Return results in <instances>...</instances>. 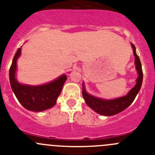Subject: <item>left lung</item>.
Instances as JSON below:
<instances>
[{"instance_id": "obj_1", "label": "left lung", "mask_w": 155, "mask_h": 155, "mask_svg": "<svg viewBox=\"0 0 155 155\" xmlns=\"http://www.w3.org/2000/svg\"><path fill=\"white\" fill-rule=\"evenodd\" d=\"M131 46L133 48V53L135 56V66H136V69L138 71V77L136 79V85L130 90V92L125 96L118 98L116 99H112V100H105V99L94 97L92 95L88 94L85 90L84 85H83L82 95L85 99V102L95 112L100 115L111 116V115H114L125 110V108H128L132 103L133 101L136 97L137 94L138 93L140 89H141L143 79L141 63L139 57L135 51V47L132 43H131Z\"/></svg>"}]
</instances>
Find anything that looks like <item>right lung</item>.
<instances>
[{
    "label": "right lung",
    "mask_w": 155,
    "mask_h": 155,
    "mask_svg": "<svg viewBox=\"0 0 155 155\" xmlns=\"http://www.w3.org/2000/svg\"><path fill=\"white\" fill-rule=\"evenodd\" d=\"M21 55V48L17 50L10 68V82L13 92L21 105L33 112H41L55 105L58 96L66 80V76L60 78L48 84L38 86H30L20 84L15 79L17 58Z\"/></svg>",
    "instance_id": "right-lung-1"
}]
</instances>
